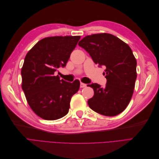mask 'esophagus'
Returning a JSON list of instances; mask_svg holds the SVG:
<instances>
[{
    "label": "esophagus",
    "mask_w": 159,
    "mask_h": 159,
    "mask_svg": "<svg viewBox=\"0 0 159 159\" xmlns=\"http://www.w3.org/2000/svg\"><path fill=\"white\" fill-rule=\"evenodd\" d=\"M86 85H86V84H84V83H80V88H85V87H86Z\"/></svg>",
    "instance_id": "1"
}]
</instances>
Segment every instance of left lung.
Masks as SVG:
<instances>
[{"label":"left lung","instance_id":"obj_1","mask_svg":"<svg viewBox=\"0 0 159 159\" xmlns=\"http://www.w3.org/2000/svg\"><path fill=\"white\" fill-rule=\"evenodd\" d=\"M78 45L89 53L95 64L105 66V87L88 85L94 91L89 107L101 115L115 116L127 107L137 79V60L131 48L117 37L107 33L87 36Z\"/></svg>","mask_w":159,"mask_h":159}]
</instances>
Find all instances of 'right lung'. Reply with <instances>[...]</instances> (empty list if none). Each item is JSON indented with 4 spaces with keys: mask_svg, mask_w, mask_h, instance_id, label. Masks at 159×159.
<instances>
[{
    "mask_svg": "<svg viewBox=\"0 0 159 159\" xmlns=\"http://www.w3.org/2000/svg\"><path fill=\"white\" fill-rule=\"evenodd\" d=\"M80 39V36L45 38L27 53L21 70L22 88L28 105L42 119L56 120L69 111L80 81L60 80L55 72L66 66Z\"/></svg>",
    "mask_w": 159,
    "mask_h": 159,
    "instance_id": "right-lung-1",
    "label": "right lung"
}]
</instances>
